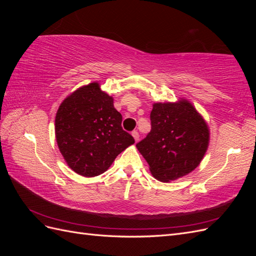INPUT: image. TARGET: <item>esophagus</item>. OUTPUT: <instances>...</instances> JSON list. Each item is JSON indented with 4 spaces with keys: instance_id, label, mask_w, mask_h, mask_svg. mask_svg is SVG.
I'll return each instance as SVG.
<instances>
[{
    "instance_id": "obj_1",
    "label": "esophagus",
    "mask_w": 256,
    "mask_h": 256,
    "mask_svg": "<svg viewBox=\"0 0 256 256\" xmlns=\"http://www.w3.org/2000/svg\"><path fill=\"white\" fill-rule=\"evenodd\" d=\"M132 134V136L134 138L136 142H138V138H140V134H138V131H136V130H134V131H132V134Z\"/></svg>"
}]
</instances>
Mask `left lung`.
I'll use <instances>...</instances> for the list:
<instances>
[{
    "instance_id": "obj_1",
    "label": "left lung",
    "mask_w": 256,
    "mask_h": 256,
    "mask_svg": "<svg viewBox=\"0 0 256 256\" xmlns=\"http://www.w3.org/2000/svg\"><path fill=\"white\" fill-rule=\"evenodd\" d=\"M150 125V132L136 147L154 177L161 182L174 180L200 164L208 147L209 131L190 102L154 104Z\"/></svg>"
}]
</instances>
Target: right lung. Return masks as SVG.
Segmentation results:
<instances>
[{
    "label": "right lung",
    "instance_id": "1",
    "mask_svg": "<svg viewBox=\"0 0 256 256\" xmlns=\"http://www.w3.org/2000/svg\"><path fill=\"white\" fill-rule=\"evenodd\" d=\"M122 114L113 98L90 83L68 96L56 116L60 154L76 173L92 177L106 172L114 159L134 143L122 127Z\"/></svg>",
    "mask_w": 256,
    "mask_h": 256
}]
</instances>
